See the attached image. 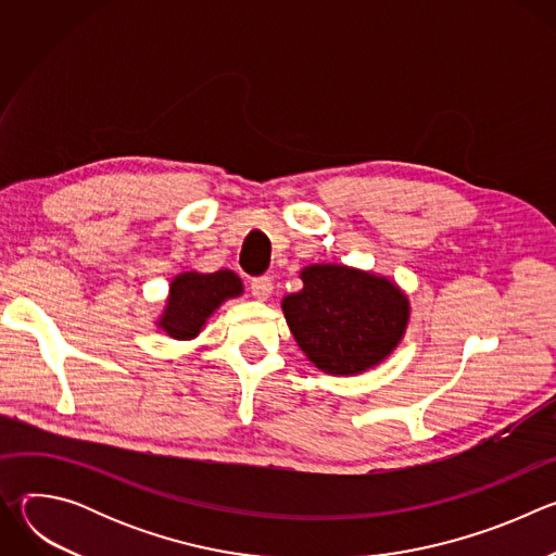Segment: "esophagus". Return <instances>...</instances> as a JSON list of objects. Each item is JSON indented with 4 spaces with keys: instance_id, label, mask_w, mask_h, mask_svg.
<instances>
[{
    "instance_id": "obj_1",
    "label": "esophagus",
    "mask_w": 556,
    "mask_h": 556,
    "mask_svg": "<svg viewBox=\"0 0 556 556\" xmlns=\"http://www.w3.org/2000/svg\"><path fill=\"white\" fill-rule=\"evenodd\" d=\"M251 294L260 301H266L273 294V281L270 277H255L251 281Z\"/></svg>"
}]
</instances>
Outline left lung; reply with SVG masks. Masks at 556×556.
Masks as SVG:
<instances>
[{"label": "left lung", "mask_w": 556, "mask_h": 556, "mask_svg": "<svg viewBox=\"0 0 556 556\" xmlns=\"http://www.w3.org/2000/svg\"><path fill=\"white\" fill-rule=\"evenodd\" d=\"M303 288L281 301L292 337L328 374H358L378 365L401 343L409 301L384 277L337 264L301 273Z\"/></svg>", "instance_id": "left-lung-1"}]
</instances>
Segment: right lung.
<instances>
[{"label":"right lung","mask_w":556,"mask_h":556,"mask_svg":"<svg viewBox=\"0 0 556 556\" xmlns=\"http://www.w3.org/2000/svg\"><path fill=\"white\" fill-rule=\"evenodd\" d=\"M240 294L242 281L230 270H217L211 275L182 273L172 281L167 307L157 326L174 339H193L222 301Z\"/></svg>","instance_id":"1"}]
</instances>
